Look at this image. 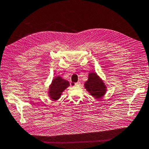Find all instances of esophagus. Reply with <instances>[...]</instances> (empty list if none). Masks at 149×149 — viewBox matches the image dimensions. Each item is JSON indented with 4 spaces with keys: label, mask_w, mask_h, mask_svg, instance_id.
I'll use <instances>...</instances> for the list:
<instances>
[{
    "label": "esophagus",
    "mask_w": 149,
    "mask_h": 149,
    "mask_svg": "<svg viewBox=\"0 0 149 149\" xmlns=\"http://www.w3.org/2000/svg\"><path fill=\"white\" fill-rule=\"evenodd\" d=\"M71 85L72 86H79L81 84L80 82H77V83H71Z\"/></svg>",
    "instance_id": "34e87169"
}]
</instances>
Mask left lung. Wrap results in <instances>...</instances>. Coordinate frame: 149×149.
<instances>
[{
	"label": "left lung",
	"instance_id": "1",
	"mask_svg": "<svg viewBox=\"0 0 149 149\" xmlns=\"http://www.w3.org/2000/svg\"><path fill=\"white\" fill-rule=\"evenodd\" d=\"M84 84L85 88L90 95L96 99L102 97L107 92L105 84L95 72L90 73L88 81L84 83Z\"/></svg>",
	"mask_w": 149,
	"mask_h": 149
}]
</instances>
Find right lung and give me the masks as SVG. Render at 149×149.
Here are the masks:
<instances>
[{
    "instance_id": "1",
    "label": "right lung",
    "mask_w": 149,
    "mask_h": 149,
    "mask_svg": "<svg viewBox=\"0 0 149 149\" xmlns=\"http://www.w3.org/2000/svg\"><path fill=\"white\" fill-rule=\"evenodd\" d=\"M69 86L70 83L68 81L63 79L60 76H57L54 79L49 87L48 95L52 100H59L62 92Z\"/></svg>"
}]
</instances>
